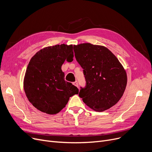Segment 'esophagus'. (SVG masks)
Returning a JSON list of instances; mask_svg holds the SVG:
<instances>
[{
  "mask_svg": "<svg viewBox=\"0 0 152 152\" xmlns=\"http://www.w3.org/2000/svg\"><path fill=\"white\" fill-rule=\"evenodd\" d=\"M73 84V85H75V86H76L77 87H78V83H77V81L74 82Z\"/></svg>",
  "mask_w": 152,
  "mask_h": 152,
  "instance_id": "obj_1",
  "label": "esophagus"
}]
</instances>
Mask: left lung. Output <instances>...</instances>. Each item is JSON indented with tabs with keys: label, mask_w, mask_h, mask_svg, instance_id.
<instances>
[{
	"label": "left lung",
	"mask_w": 152,
	"mask_h": 152,
	"mask_svg": "<svg viewBox=\"0 0 152 152\" xmlns=\"http://www.w3.org/2000/svg\"><path fill=\"white\" fill-rule=\"evenodd\" d=\"M73 48L87 84L79 91V97L95 111H103L116 105L123 96L127 81L121 63L105 46L83 43L74 45Z\"/></svg>",
	"instance_id": "8db88e82"
}]
</instances>
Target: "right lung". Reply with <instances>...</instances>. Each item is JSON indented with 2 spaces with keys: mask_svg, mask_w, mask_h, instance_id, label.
<instances>
[{
  "mask_svg": "<svg viewBox=\"0 0 152 152\" xmlns=\"http://www.w3.org/2000/svg\"><path fill=\"white\" fill-rule=\"evenodd\" d=\"M73 45L48 46L38 51L30 60L23 81L29 102L49 115L59 113L69 97L77 94L76 86L65 80L61 66L66 60H73Z\"/></svg>",
  "mask_w": 152,
  "mask_h": 152,
  "instance_id": "right-lung-1",
  "label": "right lung"
}]
</instances>
